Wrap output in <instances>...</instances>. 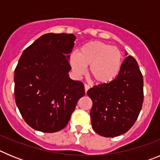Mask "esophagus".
Returning <instances> with one entry per match:
<instances>
[{"label":"esophagus","mask_w":160,"mask_h":160,"mask_svg":"<svg viewBox=\"0 0 160 160\" xmlns=\"http://www.w3.org/2000/svg\"><path fill=\"white\" fill-rule=\"evenodd\" d=\"M84 87H85V92L87 93V90H89V89H90V87H89L88 85H87V84H85Z\"/></svg>","instance_id":"obj_1"}]
</instances>
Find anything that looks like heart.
I'll return each mask as SVG.
<instances>
[{"label":"heart","instance_id":"1","mask_svg":"<svg viewBox=\"0 0 160 160\" xmlns=\"http://www.w3.org/2000/svg\"><path fill=\"white\" fill-rule=\"evenodd\" d=\"M70 64L75 75H82L84 68H88V77L93 82L107 85L119 74L122 54L118 48L94 41L82 46L77 55H70Z\"/></svg>","mask_w":160,"mask_h":160}]
</instances>
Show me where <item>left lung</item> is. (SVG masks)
I'll list each match as a JSON object with an SVG mask.
<instances>
[{
    "mask_svg": "<svg viewBox=\"0 0 160 160\" xmlns=\"http://www.w3.org/2000/svg\"><path fill=\"white\" fill-rule=\"evenodd\" d=\"M87 94L93 102L90 118L96 133L115 137L129 131L143 102V78L136 60L126 58L112 82L94 86Z\"/></svg>",
    "mask_w": 160,
    "mask_h": 160,
    "instance_id": "obj_1",
    "label": "left lung"
}]
</instances>
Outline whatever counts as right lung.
I'll list each match as a JSON object with an SVG mask.
<instances>
[{
  "instance_id": "obj_1",
  "label": "right lung",
  "mask_w": 160,
  "mask_h": 160,
  "mask_svg": "<svg viewBox=\"0 0 160 160\" xmlns=\"http://www.w3.org/2000/svg\"><path fill=\"white\" fill-rule=\"evenodd\" d=\"M76 37L46 33L22 53L14 71V95L26 123L42 132L61 131L85 94L84 85L69 77Z\"/></svg>"
}]
</instances>
